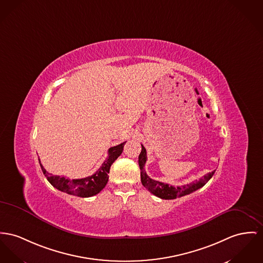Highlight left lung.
<instances>
[{"label": "left lung", "instance_id": "8db88e82", "mask_svg": "<svg viewBox=\"0 0 263 263\" xmlns=\"http://www.w3.org/2000/svg\"><path fill=\"white\" fill-rule=\"evenodd\" d=\"M146 158H146V151H145L144 146L141 144V152L139 156V165H140V168L141 183L151 193L162 199H175L176 197H181L183 195L190 194V193L199 190L210 180V178L212 177V175H214V173H215V171H213L211 173H209L208 175L202 176L198 180L193 181L189 184L175 187L167 183H163V182H160L158 180H155L146 175V173L144 171Z\"/></svg>", "mask_w": 263, "mask_h": 263}]
</instances>
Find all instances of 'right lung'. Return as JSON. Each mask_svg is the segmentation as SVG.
Returning <instances> with one entry per match:
<instances>
[{
    "mask_svg": "<svg viewBox=\"0 0 263 263\" xmlns=\"http://www.w3.org/2000/svg\"><path fill=\"white\" fill-rule=\"evenodd\" d=\"M124 143L125 141L119 145L110 147L108 149V157L104 161L102 166L93 175L85 178L69 179V178H66L65 176L49 174L42 165L40 158H39V162L43 171V174L47 177L48 181L53 185V187H55L57 190L63 193L71 194V195H76L80 197H89L98 194L106 185L108 180L107 175L109 174L110 165L122 155Z\"/></svg>",
    "mask_w": 263,
    "mask_h": 263,
    "instance_id": "right-lung-1",
    "label": "right lung"
}]
</instances>
